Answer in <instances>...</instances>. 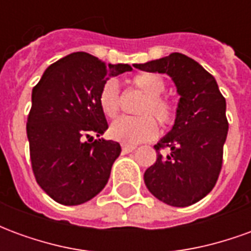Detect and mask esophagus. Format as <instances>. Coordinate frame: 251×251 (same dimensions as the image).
<instances>
[{"label": "esophagus", "instance_id": "obj_1", "mask_svg": "<svg viewBox=\"0 0 251 251\" xmlns=\"http://www.w3.org/2000/svg\"><path fill=\"white\" fill-rule=\"evenodd\" d=\"M136 149L134 145H122V152L124 153H130Z\"/></svg>", "mask_w": 251, "mask_h": 251}]
</instances>
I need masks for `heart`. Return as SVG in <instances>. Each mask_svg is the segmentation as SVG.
<instances>
[{"mask_svg": "<svg viewBox=\"0 0 251 251\" xmlns=\"http://www.w3.org/2000/svg\"><path fill=\"white\" fill-rule=\"evenodd\" d=\"M131 83L147 95L140 114L141 117H121L110 126V136L124 144H140L148 141L157 133V125L151 115L163 126L174 125L177 115L176 104L161 94L165 91V80L153 72H142L131 79ZM100 109L109 118H115L120 113L121 97L118 83L110 79L99 93Z\"/></svg>", "mask_w": 251, "mask_h": 251, "instance_id": "b5f03b06", "label": "heart"}]
</instances>
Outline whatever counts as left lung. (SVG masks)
<instances>
[{"label": "left lung", "mask_w": 251, "mask_h": 251, "mask_svg": "<svg viewBox=\"0 0 251 251\" xmlns=\"http://www.w3.org/2000/svg\"><path fill=\"white\" fill-rule=\"evenodd\" d=\"M134 67L147 72L168 74L180 95L175 125L154 145L157 160L145 171V184L152 195L167 204H195L210 194L221 174L228 130L226 99L215 77L194 59L179 52Z\"/></svg>", "instance_id": "8db88e82"}]
</instances>
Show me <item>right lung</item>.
<instances>
[{"label": "right lung", "instance_id": "1", "mask_svg": "<svg viewBox=\"0 0 251 251\" xmlns=\"http://www.w3.org/2000/svg\"><path fill=\"white\" fill-rule=\"evenodd\" d=\"M126 71H131L129 64H106L75 52L48 67L32 90L26 121L32 171L57 203L82 204L107 184L121 147L93 138L109 127L99 93L110 76Z\"/></svg>", "mask_w": 251, "mask_h": 251}]
</instances>
